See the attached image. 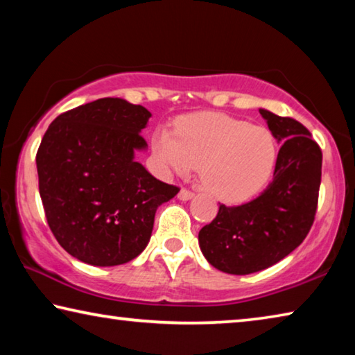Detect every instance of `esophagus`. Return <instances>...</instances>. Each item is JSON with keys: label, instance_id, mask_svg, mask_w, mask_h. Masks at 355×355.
<instances>
[{"label": "esophagus", "instance_id": "esophagus-1", "mask_svg": "<svg viewBox=\"0 0 355 355\" xmlns=\"http://www.w3.org/2000/svg\"><path fill=\"white\" fill-rule=\"evenodd\" d=\"M192 197H194V192L192 191H189V189H186V188H183V189H180V192H178V199L180 200H191Z\"/></svg>", "mask_w": 355, "mask_h": 355}]
</instances>
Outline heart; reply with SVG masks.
Instances as JSON below:
<instances>
[{"label":"heart","instance_id":"obj_1","mask_svg":"<svg viewBox=\"0 0 355 355\" xmlns=\"http://www.w3.org/2000/svg\"><path fill=\"white\" fill-rule=\"evenodd\" d=\"M152 150L164 169L180 175L200 166L205 188L230 203L257 196L277 163V142L271 131L216 112L180 119L175 133L159 127L153 133Z\"/></svg>","mask_w":355,"mask_h":355}]
</instances>
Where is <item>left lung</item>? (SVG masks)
<instances>
[{"label": "left lung", "instance_id": "8db88e82", "mask_svg": "<svg viewBox=\"0 0 355 355\" xmlns=\"http://www.w3.org/2000/svg\"><path fill=\"white\" fill-rule=\"evenodd\" d=\"M260 114L282 142L272 182L244 205H220L218 216L199 232L202 254L227 274L258 272L284 260L309 235L316 214L320 146L297 120L266 110Z\"/></svg>", "mask_w": 355, "mask_h": 355}]
</instances>
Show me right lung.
<instances>
[{
    "label": "right lung",
    "instance_id": "right-lung-1",
    "mask_svg": "<svg viewBox=\"0 0 355 355\" xmlns=\"http://www.w3.org/2000/svg\"><path fill=\"white\" fill-rule=\"evenodd\" d=\"M152 117L122 98H100L53 120L35 156L46 222L71 257L128 263L147 248L155 213L180 191L135 161Z\"/></svg>",
    "mask_w": 355,
    "mask_h": 355
}]
</instances>
